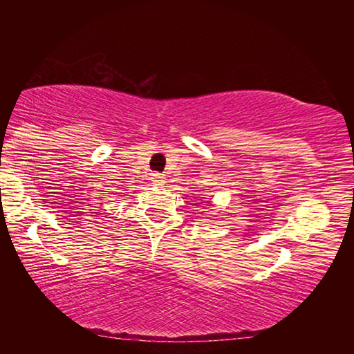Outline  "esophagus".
<instances>
[{
    "instance_id": "1",
    "label": "esophagus",
    "mask_w": 354,
    "mask_h": 354,
    "mask_svg": "<svg viewBox=\"0 0 354 354\" xmlns=\"http://www.w3.org/2000/svg\"><path fill=\"white\" fill-rule=\"evenodd\" d=\"M151 183L154 185H164L165 184V176L162 175V173H153Z\"/></svg>"
}]
</instances>
